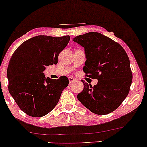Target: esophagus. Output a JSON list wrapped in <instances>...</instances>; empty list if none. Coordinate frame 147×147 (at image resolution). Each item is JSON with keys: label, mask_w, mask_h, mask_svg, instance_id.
I'll list each match as a JSON object with an SVG mask.
<instances>
[{"label": "esophagus", "mask_w": 147, "mask_h": 147, "mask_svg": "<svg viewBox=\"0 0 147 147\" xmlns=\"http://www.w3.org/2000/svg\"><path fill=\"white\" fill-rule=\"evenodd\" d=\"M68 79H69V82H70V84L73 83V82H76V81H77V79L73 78V77H69Z\"/></svg>", "instance_id": "esophagus-1"}]
</instances>
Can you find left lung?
<instances>
[{
  "mask_svg": "<svg viewBox=\"0 0 147 147\" xmlns=\"http://www.w3.org/2000/svg\"><path fill=\"white\" fill-rule=\"evenodd\" d=\"M72 41L85 50L84 72L98 79L93 87L84 82V90L77 99L93 113H110L119 107L130 90L133 75L127 54L119 43L99 32L79 35Z\"/></svg>",
  "mask_w": 147,
  "mask_h": 147,
  "instance_id": "left-lung-1",
  "label": "left lung"
}]
</instances>
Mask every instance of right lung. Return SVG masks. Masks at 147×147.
Returning a JSON list of instances; mask_svg holds the SVG:
<instances>
[{
    "label": "right lung",
    "instance_id": "1",
    "mask_svg": "<svg viewBox=\"0 0 147 147\" xmlns=\"http://www.w3.org/2000/svg\"><path fill=\"white\" fill-rule=\"evenodd\" d=\"M70 36L39 35L23 42L10 59L7 76L10 95L23 112L38 117L50 113L68 86V79L45 77L47 65L57 64Z\"/></svg>",
    "mask_w": 147,
    "mask_h": 147
}]
</instances>
